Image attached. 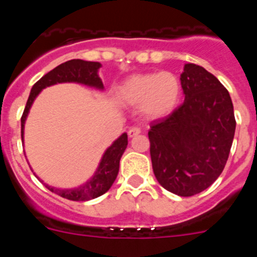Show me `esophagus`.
Masks as SVG:
<instances>
[{
  "instance_id": "esophagus-1",
  "label": "esophagus",
  "mask_w": 257,
  "mask_h": 257,
  "mask_svg": "<svg viewBox=\"0 0 257 257\" xmlns=\"http://www.w3.org/2000/svg\"><path fill=\"white\" fill-rule=\"evenodd\" d=\"M140 133H142V130H140L139 127H131L130 130H128V136H130V138H134V136L139 135Z\"/></svg>"
}]
</instances>
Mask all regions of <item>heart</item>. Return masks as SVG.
<instances>
[{
	"mask_svg": "<svg viewBox=\"0 0 257 257\" xmlns=\"http://www.w3.org/2000/svg\"><path fill=\"white\" fill-rule=\"evenodd\" d=\"M180 81L170 72L131 74L117 90L118 100L124 105L140 106L149 119L171 114L180 101Z\"/></svg>",
	"mask_w": 257,
	"mask_h": 257,
	"instance_id": "heart-1",
	"label": "heart"
}]
</instances>
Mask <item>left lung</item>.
<instances>
[{"label":"left lung","mask_w":257,"mask_h":257,"mask_svg":"<svg viewBox=\"0 0 257 257\" xmlns=\"http://www.w3.org/2000/svg\"><path fill=\"white\" fill-rule=\"evenodd\" d=\"M180 81L184 103L169 117L152 122L148 136L158 183L190 197L207 189L225 167L235 118L228 90L205 68L188 63Z\"/></svg>","instance_id":"obj_1"}]
</instances>
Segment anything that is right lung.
Segmentation results:
<instances>
[{
    "mask_svg": "<svg viewBox=\"0 0 257 257\" xmlns=\"http://www.w3.org/2000/svg\"><path fill=\"white\" fill-rule=\"evenodd\" d=\"M100 67L101 64L97 63V61H86L81 60V59H73V60H68L63 64L58 65L56 68L50 70L49 73L45 74L40 81H37L32 87L26 109H24L22 115L23 142H24V124H26V119L28 117L29 109H31L32 104L37 97V95L45 87L56 85V83L77 82L90 86V87H95L97 90H103L104 85L99 74H97ZM126 148L127 134L124 133L117 140H114L113 144L104 152L94 176L91 179H88L85 184L79 185V187L72 188V189H59V188L55 187H50L47 184H45V185H46L50 192L55 193V194L63 197V198L70 199V201L83 202L103 196L104 193L110 189L115 178H117L118 170H119V160H121L122 154H123Z\"/></svg>",
    "mask_w": 257,
    "mask_h": 257,
    "instance_id": "add662e5",
    "label": "right lung"
}]
</instances>
